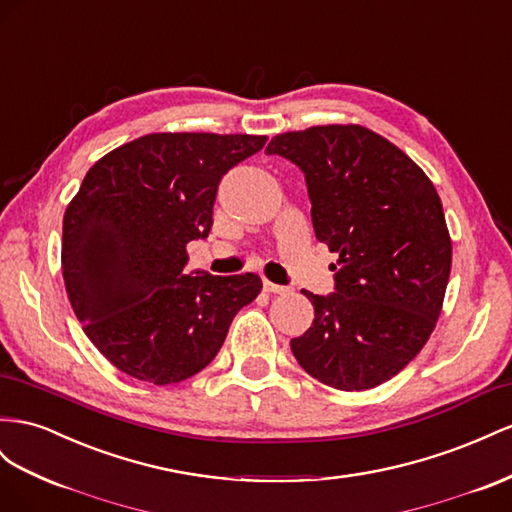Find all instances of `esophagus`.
<instances>
[{
	"label": "esophagus",
	"instance_id": "obj_1",
	"mask_svg": "<svg viewBox=\"0 0 512 512\" xmlns=\"http://www.w3.org/2000/svg\"><path fill=\"white\" fill-rule=\"evenodd\" d=\"M262 288H265L267 293H273V295H284V293H288V286H282V284H273V282H269V280L262 282Z\"/></svg>",
	"mask_w": 512,
	"mask_h": 512
}]
</instances>
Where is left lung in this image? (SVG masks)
<instances>
[{"label":"left lung","mask_w":512,"mask_h":512,"mask_svg":"<svg viewBox=\"0 0 512 512\" xmlns=\"http://www.w3.org/2000/svg\"><path fill=\"white\" fill-rule=\"evenodd\" d=\"M267 155L306 174L314 234L338 254L336 293L301 290L314 321L290 349L329 388H377L422 351L444 306L452 241L437 191L403 150L359 124L280 133Z\"/></svg>","instance_id":"8db88e82"}]
</instances>
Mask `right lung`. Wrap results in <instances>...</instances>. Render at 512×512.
<instances>
[{
  "label": "right lung",
  "mask_w": 512,
  "mask_h": 512,
  "mask_svg": "<svg viewBox=\"0 0 512 512\" xmlns=\"http://www.w3.org/2000/svg\"><path fill=\"white\" fill-rule=\"evenodd\" d=\"M265 135L150 133L88 170L66 206L62 275L86 336L118 370L155 385L189 379L222 349L262 290L256 273L189 275L222 176Z\"/></svg>",
  "instance_id": "obj_1"
}]
</instances>
